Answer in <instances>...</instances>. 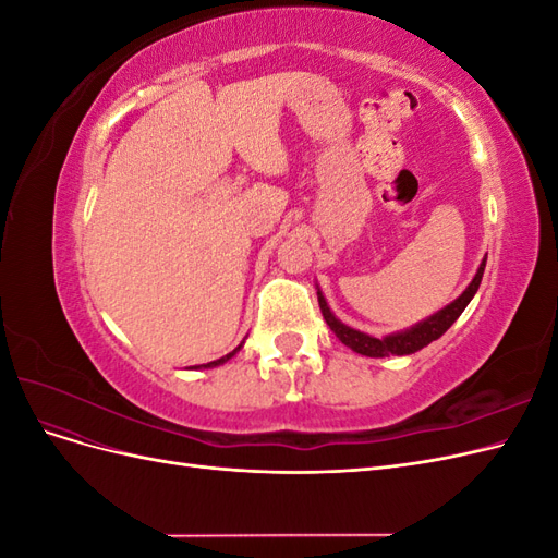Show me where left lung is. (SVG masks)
Here are the masks:
<instances>
[{
    "instance_id": "left-lung-1",
    "label": "left lung",
    "mask_w": 558,
    "mask_h": 558,
    "mask_svg": "<svg viewBox=\"0 0 558 558\" xmlns=\"http://www.w3.org/2000/svg\"><path fill=\"white\" fill-rule=\"evenodd\" d=\"M484 267H486V258L482 260L477 275L472 277L468 289L456 298L453 302H449V305L445 310H440L437 314L418 320L416 326L408 328V330H400V332H393V335H386V337H373V335H365L356 328H349L344 326L340 318H337L328 302L324 298V293L316 291L318 295V307H320V314H324L326 324L330 326V330L340 337V342L347 344L351 351L361 353V356H369V359H384V356H408V353H414L418 349L428 347L430 342H435L437 337H442L456 318H459L463 314V310L468 307V302L475 298L480 283H482V275H484Z\"/></svg>"
}]
</instances>
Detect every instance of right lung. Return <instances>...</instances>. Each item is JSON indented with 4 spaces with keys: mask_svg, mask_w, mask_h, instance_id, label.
Listing matches in <instances>:
<instances>
[{
    "mask_svg": "<svg viewBox=\"0 0 558 558\" xmlns=\"http://www.w3.org/2000/svg\"><path fill=\"white\" fill-rule=\"evenodd\" d=\"M240 349H242V344H240L238 349H232V351L228 353V356H223V359H218V361H211V363H207V365H202V367H216V365H223V363H226V361H230V359L234 356V353H238Z\"/></svg>",
    "mask_w": 558,
    "mask_h": 558,
    "instance_id": "obj_1",
    "label": "right lung"
}]
</instances>
